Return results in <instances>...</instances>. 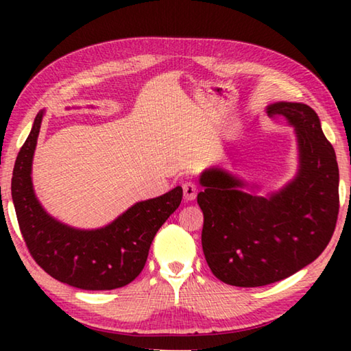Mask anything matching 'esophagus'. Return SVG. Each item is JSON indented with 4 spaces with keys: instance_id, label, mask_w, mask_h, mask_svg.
Instances as JSON below:
<instances>
[{
    "instance_id": "esophagus-1",
    "label": "esophagus",
    "mask_w": 351,
    "mask_h": 351,
    "mask_svg": "<svg viewBox=\"0 0 351 351\" xmlns=\"http://www.w3.org/2000/svg\"><path fill=\"white\" fill-rule=\"evenodd\" d=\"M182 192H184V198H186V201H193L195 198H197L198 189H197V186H195V182L187 181L182 184Z\"/></svg>"
}]
</instances>
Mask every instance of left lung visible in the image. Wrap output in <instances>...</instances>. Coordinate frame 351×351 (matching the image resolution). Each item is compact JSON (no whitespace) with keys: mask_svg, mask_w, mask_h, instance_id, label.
<instances>
[{"mask_svg":"<svg viewBox=\"0 0 351 351\" xmlns=\"http://www.w3.org/2000/svg\"><path fill=\"white\" fill-rule=\"evenodd\" d=\"M268 114L295 130L299 169L278 192L260 197L221 167L199 176L201 243L213 276L232 287L283 280L316 260L331 240L339 212V169L311 106L276 102Z\"/></svg>","mask_w":351,"mask_h":351,"instance_id":"8db88e82","label":"left lung"}]
</instances>
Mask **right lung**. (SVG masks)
<instances>
[{
    "label": "right lung",
    "mask_w": 351,
    "mask_h": 351,
    "mask_svg": "<svg viewBox=\"0 0 351 351\" xmlns=\"http://www.w3.org/2000/svg\"><path fill=\"white\" fill-rule=\"evenodd\" d=\"M45 111L16 156L12 175L20 230L29 252L47 274L71 287L90 291L122 288L144 269L154 235L182 199L178 186L162 197L141 201L99 229H75L58 221L40 204L32 184L34 152Z\"/></svg>",
    "instance_id": "obj_1"
}]
</instances>
